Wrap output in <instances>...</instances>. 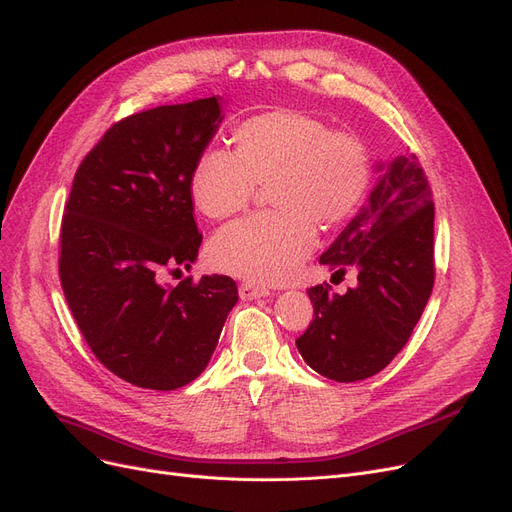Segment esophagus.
<instances>
[{
	"label": "esophagus",
	"mask_w": 512,
	"mask_h": 512,
	"mask_svg": "<svg viewBox=\"0 0 512 512\" xmlns=\"http://www.w3.org/2000/svg\"><path fill=\"white\" fill-rule=\"evenodd\" d=\"M240 299L244 301H253V299H261V297H268L270 295V289L266 287H259V285H251V282H242L240 289Z\"/></svg>",
	"instance_id": "esophagus-1"
}]
</instances>
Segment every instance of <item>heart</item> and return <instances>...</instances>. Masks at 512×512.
Masks as SVG:
<instances>
[{"instance_id":"heart-1","label":"heart","mask_w":512,"mask_h":512,"mask_svg":"<svg viewBox=\"0 0 512 512\" xmlns=\"http://www.w3.org/2000/svg\"><path fill=\"white\" fill-rule=\"evenodd\" d=\"M234 154L208 147L198 156L189 189L200 211L227 219L251 204L257 185H268L272 213L227 225L208 259L219 272L249 282L287 280L323 230L346 223L371 187L367 145L350 132L295 109H274L234 128Z\"/></svg>"}]
</instances>
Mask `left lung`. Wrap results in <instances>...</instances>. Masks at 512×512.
Masks as SVG:
<instances>
[{
  "label": "left lung",
  "mask_w": 512,
  "mask_h": 512,
  "mask_svg": "<svg viewBox=\"0 0 512 512\" xmlns=\"http://www.w3.org/2000/svg\"><path fill=\"white\" fill-rule=\"evenodd\" d=\"M375 170L367 202L320 255L333 276L356 270V287L308 289L314 318L295 342L335 382L380 373L407 344L434 285V204L420 160L396 156Z\"/></svg>",
  "instance_id": "left-lung-1"
}]
</instances>
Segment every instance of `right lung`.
I'll return each mask as SVG.
<instances>
[{"label":"right lung","instance_id":"1","mask_svg":"<svg viewBox=\"0 0 512 512\" xmlns=\"http://www.w3.org/2000/svg\"><path fill=\"white\" fill-rule=\"evenodd\" d=\"M223 120L221 97L147 109L113 124L75 173L59 274L94 356L124 382L175 390L206 369L238 301L230 276L183 278L202 234L189 179Z\"/></svg>","mask_w":512,"mask_h":512}]
</instances>
